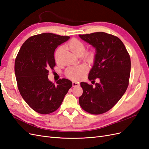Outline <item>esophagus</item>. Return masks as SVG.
Returning <instances> with one entry per match:
<instances>
[{
  "mask_svg": "<svg viewBox=\"0 0 149 149\" xmlns=\"http://www.w3.org/2000/svg\"><path fill=\"white\" fill-rule=\"evenodd\" d=\"M79 86V84L78 83H76V82H73V87H76V86Z\"/></svg>",
  "mask_w": 149,
  "mask_h": 149,
  "instance_id": "esophagus-1",
  "label": "esophagus"
}]
</instances>
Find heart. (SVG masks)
Instances as JSON below:
<instances>
[{"label":"heart","mask_w":149,"mask_h":149,"mask_svg":"<svg viewBox=\"0 0 149 149\" xmlns=\"http://www.w3.org/2000/svg\"><path fill=\"white\" fill-rule=\"evenodd\" d=\"M66 47L77 56L82 55L84 52L86 46L85 44L81 40L77 38H72L66 44ZM63 48H58L55 53V59L56 61H58L59 56ZM95 52L92 49L86 52L83 54L84 60L89 63H92L95 60ZM88 68L85 65H80L68 67L65 71V75L68 78L71 80L76 81L82 78L86 73Z\"/></svg>","instance_id":"heart-1"}]
</instances>
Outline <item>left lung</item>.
<instances>
[{"label": "left lung", "instance_id": "left-lung-1", "mask_svg": "<svg viewBox=\"0 0 149 149\" xmlns=\"http://www.w3.org/2000/svg\"><path fill=\"white\" fill-rule=\"evenodd\" d=\"M96 49L94 63L89 73L92 82L100 79L95 87L81 83L83 93L79 97L82 109L92 114L105 113L124 95L129 86L130 58L123 42L105 32L79 35Z\"/></svg>", "mask_w": 149, "mask_h": 149}]
</instances>
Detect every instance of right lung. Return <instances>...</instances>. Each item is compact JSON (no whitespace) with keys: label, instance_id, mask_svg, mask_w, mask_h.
I'll return each instance as SVG.
<instances>
[{"label":"right lung","instance_id":"1","mask_svg":"<svg viewBox=\"0 0 149 149\" xmlns=\"http://www.w3.org/2000/svg\"><path fill=\"white\" fill-rule=\"evenodd\" d=\"M70 38L52 33L31 36L22 45L15 60V73L19 91L35 111L48 114L56 111L72 86L69 79L49 81V71L54 70V52Z\"/></svg>","mask_w":149,"mask_h":149}]
</instances>
